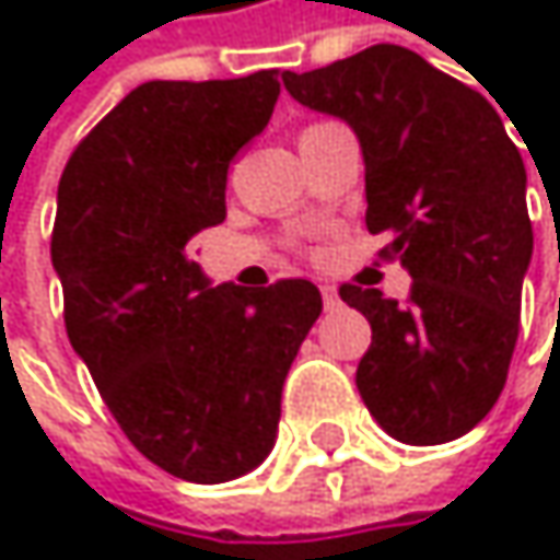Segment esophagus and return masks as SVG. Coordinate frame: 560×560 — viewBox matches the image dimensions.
I'll return each instance as SVG.
<instances>
[{
	"mask_svg": "<svg viewBox=\"0 0 560 560\" xmlns=\"http://www.w3.org/2000/svg\"><path fill=\"white\" fill-rule=\"evenodd\" d=\"M320 298H324V307H327V311H334V307L340 304V294H337L334 284H320Z\"/></svg>",
	"mask_w": 560,
	"mask_h": 560,
	"instance_id": "1",
	"label": "esophagus"
}]
</instances>
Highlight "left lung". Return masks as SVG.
I'll list each match as a JSON object with an SVG mask.
<instances>
[{"label": "left lung", "mask_w": 560, "mask_h": 560, "mask_svg": "<svg viewBox=\"0 0 560 560\" xmlns=\"http://www.w3.org/2000/svg\"><path fill=\"white\" fill-rule=\"evenodd\" d=\"M284 90L340 116L366 162V226L386 233L408 301L340 284L373 343L357 366L370 415L401 444H444L477 428L505 386L532 262L525 165L483 93L398 45L307 73Z\"/></svg>", "instance_id": "obj_1"}]
</instances>
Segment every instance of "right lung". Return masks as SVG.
Masks as SVG:
<instances>
[{
	"mask_svg": "<svg viewBox=\"0 0 560 560\" xmlns=\"http://www.w3.org/2000/svg\"><path fill=\"white\" fill-rule=\"evenodd\" d=\"M279 70L149 80L73 149L57 184L51 262L70 347L152 464L187 483L259 467L281 386L320 317L307 279L217 284L187 243L226 220V171L272 119Z\"/></svg>",
	"mask_w": 560,
	"mask_h": 560,
	"instance_id": "obj_1",
	"label": "right lung"
}]
</instances>
